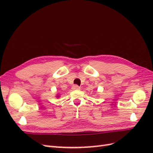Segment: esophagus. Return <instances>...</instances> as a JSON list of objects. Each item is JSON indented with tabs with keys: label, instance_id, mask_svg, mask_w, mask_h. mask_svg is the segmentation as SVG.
I'll use <instances>...</instances> for the list:
<instances>
[{
	"label": "esophagus",
	"instance_id": "34e87169",
	"mask_svg": "<svg viewBox=\"0 0 153 153\" xmlns=\"http://www.w3.org/2000/svg\"><path fill=\"white\" fill-rule=\"evenodd\" d=\"M80 89V87L79 86H77V85H75L72 87V89L73 90H79Z\"/></svg>",
	"mask_w": 153,
	"mask_h": 153
}]
</instances>
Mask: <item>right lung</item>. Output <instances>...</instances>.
<instances>
[{"mask_svg": "<svg viewBox=\"0 0 153 153\" xmlns=\"http://www.w3.org/2000/svg\"><path fill=\"white\" fill-rule=\"evenodd\" d=\"M56 97H57V98H59V97H60V94H56Z\"/></svg>", "mask_w": 153, "mask_h": 153, "instance_id": "right-lung-1", "label": "right lung"}]
</instances>
